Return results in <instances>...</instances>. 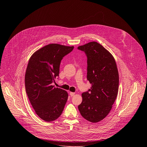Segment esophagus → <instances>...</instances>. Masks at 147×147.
<instances>
[{
	"label": "esophagus",
	"instance_id": "34e87169",
	"mask_svg": "<svg viewBox=\"0 0 147 147\" xmlns=\"http://www.w3.org/2000/svg\"><path fill=\"white\" fill-rule=\"evenodd\" d=\"M69 95H70V96H73L74 95H75V92H69Z\"/></svg>",
	"mask_w": 147,
	"mask_h": 147
}]
</instances>
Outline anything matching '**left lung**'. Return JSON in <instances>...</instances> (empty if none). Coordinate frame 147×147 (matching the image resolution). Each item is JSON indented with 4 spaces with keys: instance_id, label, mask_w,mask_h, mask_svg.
I'll return each instance as SVG.
<instances>
[{
    "instance_id": "left-lung-1",
    "label": "left lung",
    "mask_w": 147,
    "mask_h": 147,
    "mask_svg": "<svg viewBox=\"0 0 147 147\" xmlns=\"http://www.w3.org/2000/svg\"><path fill=\"white\" fill-rule=\"evenodd\" d=\"M87 57V79L91 89L82 94L78 106L81 115L86 120L98 122L106 117L112 109L119 90V76L112 55L96 42L79 46Z\"/></svg>"
}]
</instances>
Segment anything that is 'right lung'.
<instances>
[{"mask_svg": "<svg viewBox=\"0 0 147 147\" xmlns=\"http://www.w3.org/2000/svg\"><path fill=\"white\" fill-rule=\"evenodd\" d=\"M74 46L49 44L38 49L28 61L25 78V89L36 113L46 122L58 119L68 100L67 92L52 83L59 76L63 57Z\"/></svg>", "mask_w": 147, "mask_h": 147, "instance_id": "right-lung-1", "label": "right lung"}]
</instances>
